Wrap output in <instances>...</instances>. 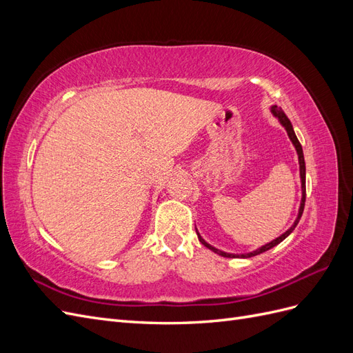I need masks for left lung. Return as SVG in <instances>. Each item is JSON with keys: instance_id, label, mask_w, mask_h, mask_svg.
I'll list each match as a JSON object with an SVG mask.
<instances>
[{"instance_id": "8db88e82", "label": "left lung", "mask_w": 353, "mask_h": 353, "mask_svg": "<svg viewBox=\"0 0 353 353\" xmlns=\"http://www.w3.org/2000/svg\"><path fill=\"white\" fill-rule=\"evenodd\" d=\"M271 112H272V114L276 117V119L280 121V123L285 128V131H287V134H288V138H290V140H292V143H293V145H294V148H296V152H297V156H299V166H301V181H302V201H301V208H299V215H297V218H296V221H294L293 225L290 227V230H287L284 234H281V236H280L279 239H275V240H272L271 243L262 245V248H261V249H258V250L250 252V253H244V254H231V253L221 252L219 249H215V248H213V245H210L209 243H206L205 240H203V239L200 237V234H199V232H197V230H196V232H197V237H199L200 243H201L203 245H206V248H208V249H210L212 252H215V253H218V254L223 256V258H252V256H256V254H259V253H263V252H266V250L272 249L274 245L280 244V243H281L287 236H290V232L296 228V225L299 223V219H301L302 213H303V209H305V200H306L305 175H306V168H305V157H303L302 145H301V143H299L297 137H296V134H294V131H293V126H292L290 121H288V117L285 116V113L281 110V108H276V105H272V108H271Z\"/></svg>"}]
</instances>
